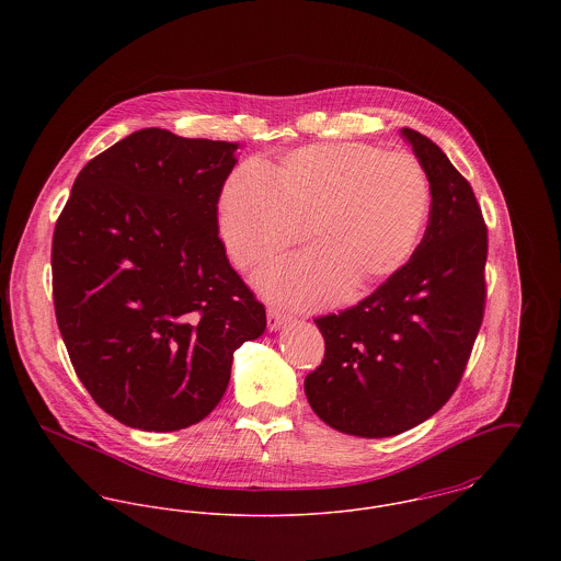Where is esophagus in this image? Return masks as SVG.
<instances>
[{"label": "esophagus", "mask_w": 561, "mask_h": 561, "mask_svg": "<svg viewBox=\"0 0 561 561\" xmlns=\"http://www.w3.org/2000/svg\"><path fill=\"white\" fill-rule=\"evenodd\" d=\"M289 320H291V318H289L287 313H280L278 309H267V328H270V330L283 328Z\"/></svg>", "instance_id": "obj_1"}]
</instances>
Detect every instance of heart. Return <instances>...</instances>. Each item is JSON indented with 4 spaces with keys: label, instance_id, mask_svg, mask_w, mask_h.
<instances>
[{
    "label": "heart",
    "instance_id": "1",
    "mask_svg": "<svg viewBox=\"0 0 561 561\" xmlns=\"http://www.w3.org/2000/svg\"><path fill=\"white\" fill-rule=\"evenodd\" d=\"M430 179L405 151L321 142L265 170L243 163L227 179L218 222L240 267H259L311 233L320 254L274 263L261 287L291 305L316 302L350 283L371 291L410 261L430 214Z\"/></svg>",
    "mask_w": 561,
    "mask_h": 561
}]
</instances>
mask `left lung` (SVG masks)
<instances>
[{
  "instance_id": "left-lung-1",
  "label": "left lung",
  "mask_w": 561,
  "mask_h": 561,
  "mask_svg": "<svg viewBox=\"0 0 561 561\" xmlns=\"http://www.w3.org/2000/svg\"><path fill=\"white\" fill-rule=\"evenodd\" d=\"M430 179V222L410 261L374 294L316 318L325 350L305 393L330 427L401 434L458 389L485 309L488 229L471 183L427 136L403 127Z\"/></svg>"
}]
</instances>
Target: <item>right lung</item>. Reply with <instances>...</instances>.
<instances>
[{"mask_svg":"<svg viewBox=\"0 0 561 561\" xmlns=\"http://www.w3.org/2000/svg\"><path fill=\"white\" fill-rule=\"evenodd\" d=\"M238 142L134 131L81 168L51 243L54 309L73 369L145 432L203 421L265 307L227 259L218 201Z\"/></svg>","mask_w":561,"mask_h":561,"instance_id":"1","label":"right lung"}]
</instances>
